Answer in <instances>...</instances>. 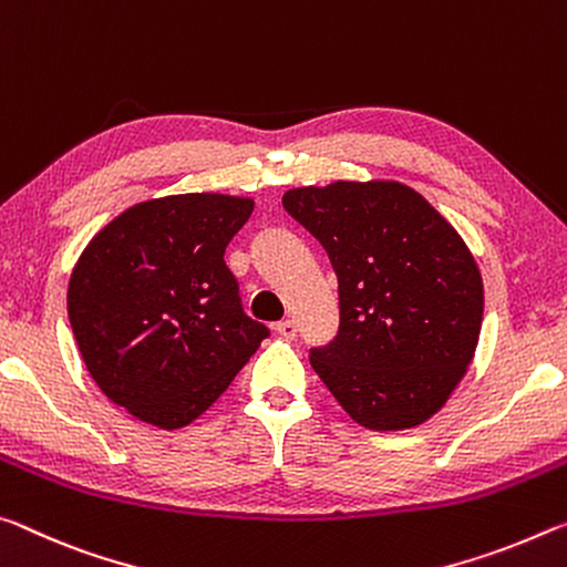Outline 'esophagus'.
Wrapping results in <instances>:
<instances>
[{
	"label": "esophagus",
	"instance_id": "esophagus-1",
	"mask_svg": "<svg viewBox=\"0 0 567 567\" xmlns=\"http://www.w3.org/2000/svg\"><path fill=\"white\" fill-rule=\"evenodd\" d=\"M276 331H278V337L281 339H296V321H291V319H286V321H281V323H276Z\"/></svg>",
	"mask_w": 567,
	"mask_h": 567
}]
</instances>
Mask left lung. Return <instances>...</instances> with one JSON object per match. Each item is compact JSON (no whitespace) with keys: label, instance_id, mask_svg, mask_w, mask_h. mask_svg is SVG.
Masks as SVG:
<instances>
[{"label":"left lung","instance_id":"obj_1","mask_svg":"<svg viewBox=\"0 0 567 567\" xmlns=\"http://www.w3.org/2000/svg\"><path fill=\"white\" fill-rule=\"evenodd\" d=\"M281 200L339 281V333L311 351L313 371L364 430L426 422L475 359L485 291L472 250L399 181L301 185Z\"/></svg>","mask_w":567,"mask_h":567}]
</instances>
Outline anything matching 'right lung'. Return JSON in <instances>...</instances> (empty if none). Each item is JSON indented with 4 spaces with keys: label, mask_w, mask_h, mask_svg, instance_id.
I'll return each mask as SVG.
<instances>
[{
    "label": "right lung",
    "mask_w": 567,
    "mask_h": 567,
    "mask_svg": "<svg viewBox=\"0 0 567 567\" xmlns=\"http://www.w3.org/2000/svg\"><path fill=\"white\" fill-rule=\"evenodd\" d=\"M254 206L228 193L147 198L74 264L68 317L82 361L135 420L168 432L196 422L268 337L223 261Z\"/></svg>",
    "instance_id": "obj_1"
}]
</instances>
